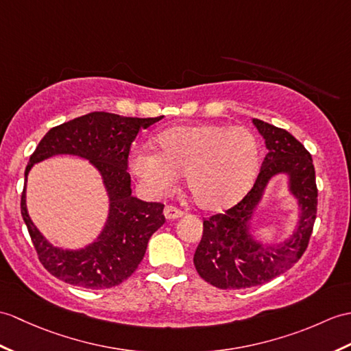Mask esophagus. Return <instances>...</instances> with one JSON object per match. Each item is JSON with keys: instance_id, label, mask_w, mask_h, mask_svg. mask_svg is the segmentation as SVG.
<instances>
[{"instance_id": "obj_1", "label": "esophagus", "mask_w": 351, "mask_h": 351, "mask_svg": "<svg viewBox=\"0 0 351 351\" xmlns=\"http://www.w3.org/2000/svg\"><path fill=\"white\" fill-rule=\"evenodd\" d=\"M165 217H166L167 219H176V218H179V217H182V210L175 208V206H170V205H169V206L165 208Z\"/></svg>"}]
</instances>
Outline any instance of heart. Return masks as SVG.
<instances>
[{
  "instance_id": "b5f03b06",
  "label": "heart",
  "mask_w": 351,
  "mask_h": 351,
  "mask_svg": "<svg viewBox=\"0 0 351 351\" xmlns=\"http://www.w3.org/2000/svg\"><path fill=\"white\" fill-rule=\"evenodd\" d=\"M156 146L158 152L134 149L130 156V170L151 195L166 194L184 173L195 205L219 210L238 202L257 175L260 145L247 127H172L157 134Z\"/></svg>"
}]
</instances>
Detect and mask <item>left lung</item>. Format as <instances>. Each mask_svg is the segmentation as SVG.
Instances as JSON below:
<instances>
[{"label": "left lung", "mask_w": 351, "mask_h": 351, "mask_svg": "<svg viewBox=\"0 0 351 351\" xmlns=\"http://www.w3.org/2000/svg\"><path fill=\"white\" fill-rule=\"evenodd\" d=\"M252 124L267 149L254 186L224 214L205 218L193 258L202 278L224 290L260 286L286 272L305 252L317 214L311 154L286 130L260 119H252ZM278 174L288 176L289 192L298 200L300 219L290 239L265 244L250 233L252 221L268 182Z\"/></svg>", "instance_id": "1"}]
</instances>
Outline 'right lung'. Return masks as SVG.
Segmentation results:
<instances>
[{
  "mask_svg": "<svg viewBox=\"0 0 351 351\" xmlns=\"http://www.w3.org/2000/svg\"><path fill=\"white\" fill-rule=\"evenodd\" d=\"M158 118H130L91 112L49 130L29 157L21 213L38 260L56 278L84 289L115 287L136 271L151 236L165 224V205L143 202L132 194L127 172L130 146L141 130ZM55 155H76L97 169L110 197L108 218L102 232L84 249L65 250L49 243L32 223L26 209V178L37 162Z\"/></svg>",
  "mask_w": 351,
  "mask_h": 351,
  "instance_id": "right-lung-1",
  "label": "right lung"
}]
</instances>
